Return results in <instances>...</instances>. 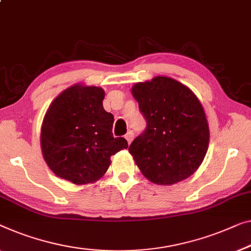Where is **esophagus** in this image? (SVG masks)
Returning a JSON list of instances; mask_svg holds the SVG:
<instances>
[{"mask_svg":"<svg viewBox=\"0 0 251 251\" xmlns=\"http://www.w3.org/2000/svg\"><path fill=\"white\" fill-rule=\"evenodd\" d=\"M126 141H128V144L130 145L131 144V141H132V139H133V132L132 131H129L128 133L126 134Z\"/></svg>","mask_w":251,"mask_h":251,"instance_id":"1","label":"esophagus"}]
</instances>
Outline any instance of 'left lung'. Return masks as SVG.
I'll return each mask as SVG.
<instances>
[{
	"label": "left lung",
	"instance_id": "1",
	"mask_svg": "<svg viewBox=\"0 0 251 251\" xmlns=\"http://www.w3.org/2000/svg\"><path fill=\"white\" fill-rule=\"evenodd\" d=\"M131 93L147 122L129 147L141 173L161 186L187 179L208 150L209 129L201 101L188 87L161 75L136 83Z\"/></svg>",
	"mask_w": 251,
	"mask_h": 251
}]
</instances>
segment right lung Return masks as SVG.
Instances as JSON below:
<instances>
[{"label": "right lung", "instance_id": "obj_1", "mask_svg": "<svg viewBox=\"0 0 251 251\" xmlns=\"http://www.w3.org/2000/svg\"><path fill=\"white\" fill-rule=\"evenodd\" d=\"M100 87L77 83L50 105L41 130L46 164L59 177L75 184L100 180L111 156L128 148V141L113 137L114 117L103 107Z\"/></svg>", "mask_w": 251, "mask_h": 251}]
</instances>
